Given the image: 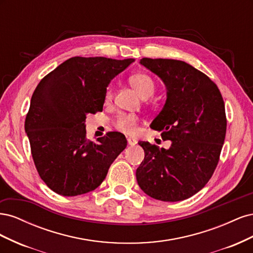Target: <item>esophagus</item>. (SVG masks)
Returning a JSON list of instances; mask_svg holds the SVG:
<instances>
[{
	"instance_id": "1",
	"label": "esophagus",
	"mask_w": 253,
	"mask_h": 253,
	"mask_svg": "<svg viewBox=\"0 0 253 253\" xmlns=\"http://www.w3.org/2000/svg\"><path fill=\"white\" fill-rule=\"evenodd\" d=\"M137 143V140L134 139V138H131V137H127V144L131 145V147H133V145H135Z\"/></svg>"
}]
</instances>
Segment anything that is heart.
<instances>
[{
    "instance_id": "1",
    "label": "heart",
    "mask_w": 253,
    "mask_h": 253,
    "mask_svg": "<svg viewBox=\"0 0 253 253\" xmlns=\"http://www.w3.org/2000/svg\"><path fill=\"white\" fill-rule=\"evenodd\" d=\"M129 84H131L132 87L137 91V94H138L142 99H148L149 97H151L153 94H154L155 91L154 81L152 80L150 76L145 74L133 75L132 77L129 78ZM112 96H113L112 88L109 87L105 94L106 101L111 100ZM138 121L139 119L136 116H134V115L121 114L119 115L116 121H115V126H116V127L119 129V131L128 135H132L136 132Z\"/></svg>"
}]
</instances>
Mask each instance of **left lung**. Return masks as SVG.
I'll return each mask as SVG.
<instances>
[{"label": "left lung", "instance_id": "1", "mask_svg": "<svg viewBox=\"0 0 253 253\" xmlns=\"http://www.w3.org/2000/svg\"><path fill=\"white\" fill-rule=\"evenodd\" d=\"M140 64L157 75L167 88L163 110L151 124L171 147L139 142L144 159L136 170L145 194L163 202L193 196L209 181L226 136L223 97L208 76L183 61L142 58Z\"/></svg>", "mask_w": 253, "mask_h": 253}]
</instances>
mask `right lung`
I'll use <instances>...</instances> for the list:
<instances>
[{
    "instance_id": "add662e5",
    "label": "right lung",
    "mask_w": 253,
    "mask_h": 253,
    "mask_svg": "<svg viewBox=\"0 0 253 253\" xmlns=\"http://www.w3.org/2000/svg\"><path fill=\"white\" fill-rule=\"evenodd\" d=\"M104 57H73L38 84L25 119L37 171L60 195L76 196L101 185L126 147L117 132L86 139V115L101 112L111 80L134 62Z\"/></svg>"
}]
</instances>
